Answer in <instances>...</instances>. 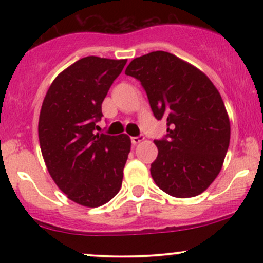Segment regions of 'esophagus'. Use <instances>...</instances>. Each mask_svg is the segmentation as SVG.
Wrapping results in <instances>:
<instances>
[{
	"label": "esophagus",
	"instance_id": "obj_1",
	"mask_svg": "<svg viewBox=\"0 0 263 263\" xmlns=\"http://www.w3.org/2000/svg\"><path fill=\"white\" fill-rule=\"evenodd\" d=\"M144 140V137H142V136H137V137H131V142H132V144H138L140 143V142H142Z\"/></svg>",
	"mask_w": 263,
	"mask_h": 263
}]
</instances>
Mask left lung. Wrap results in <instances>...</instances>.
I'll return each instance as SVG.
<instances>
[{"label": "left lung", "instance_id": "1", "mask_svg": "<svg viewBox=\"0 0 263 263\" xmlns=\"http://www.w3.org/2000/svg\"><path fill=\"white\" fill-rule=\"evenodd\" d=\"M125 74L141 81L156 119L167 120L168 134L155 141V183L176 198L201 194L221 171L230 143L218 89L194 65L162 50L134 59Z\"/></svg>", "mask_w": 263, "mask_h": 263}]
</instances>
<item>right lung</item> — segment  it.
Masks as SVG:
<instances>
[{
    "label": "right lung",
    "instance_id": "1",
    "mask_svg": "<svg viewBox=\"0 0 263 263\" xmlns=\"http://www.w3.org/2000/svg\"><path fill=\"white\" fill-rule=\"evenodd\" d=\"M126 63L93 55L78 60L54 79L42 104L38 136L47 170L66 197L83 206L106 204L122 185L131 140L93 129Z\"/></svg>",
    "mask_w": 263,
    "mask_h": 263
}]
</instances>
